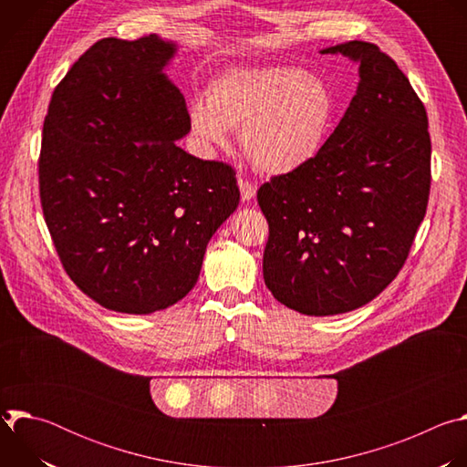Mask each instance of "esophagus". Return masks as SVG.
Wrapping results in <instances>:
<instances>
[{"instance_id": "esophagus-1", "label": "esophagus", "mask_w": 467, "mask_h": 467, "mask_svg": "<svg viewBox=\"0 0 467 467\" xmlns=\"http://www.w3.org/2000/svg\"><path fill=\"white\" fill-rule=\"evenodd\" d=\"M238 186H240V195H242V202H251V199L254 197L256 190L254 186L247 181V179H238Z\"/></svg>"}]
</instances>
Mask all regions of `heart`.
Here are the masks:
<instances>
[{"mask_svg": "<svg viewBox=\"0 0 467 467\" xmlns=\"http://www.w3.org/2000/svg\"><path fill=\"white\" fill-rule=\"evenodd\" d=\"M337 114L328 83L296 66H238L211 79L205 101L188 109V129L203 153L227 148L231 129L256 170L286 175L321 150Z\"/></svg>", "mask_w": 467, "mask_h": 467, "instance_id": "obj_1", "label": "heart"}]
</instances>
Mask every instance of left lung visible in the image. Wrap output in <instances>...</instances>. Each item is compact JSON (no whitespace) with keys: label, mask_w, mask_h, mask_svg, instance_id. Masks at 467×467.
I'll return each mask as SVG.
<instances>
[{"label":"left lung","mask_w":467,"mask_h":467,"mask_svg":"<svg viewBox=\"0 0 467 467\" xmlns=\"http://www.w3.org/2000/svg\"><path fill=\"white\" fill-rule=\"evenodd\" d=\"M321 53L358 64L357 94L308 164L256 193L270 225L264 283L306 316L360 308L397 277L431 190L427 112L407 76L369 42Z\"/></svg>","instance_id":"1"}]
</instances>
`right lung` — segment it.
Here are the masks:
<instances>
[{"instance_id":"obj_1","label":"right lung","mask_w":467,"mask_h":467,"mask_svg":"<svg viewBox=\"0 0 467 467\" xmlns=\"http://www.w3.org/2000/svg\"><path fill=\"white\" fill-rule=\"evenodd\" d=\"M159 35L103 38L55 88L38 161L46 225L90 299L151 314L197 283L207 244L236 211L234 170L177 146L188 110Z\"/></svg>"}]
</instances>
